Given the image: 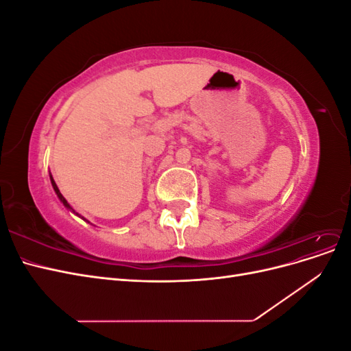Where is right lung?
Segmentation results:
<instances>
[{"label": "right lung", "instance_id": "right-lung-1", "mask_svg": "<svg viewBox=\"0 0 351 351\" xmlns=\"http://www.w3.org/2000/svg\"><path fill=\"white\" fill-rule=\"evenodd\" d=\"M49 178H51V183H52V187H54V190H56V193H57V196H58V199L62 202V205H64L67 209H70V210H73V208L69 205V202L64 199V196H62L61 193H60V190H58V187H57V184H56V182H54V178H52V176H49ZM74 212V210H73ZM79 215V214H77ZM80 217V215H79ZM83 218V217H82ZM84 219V218H83Z\"/></svg>", "mask_w": 351, "mask_h": 351}]
</instances>
